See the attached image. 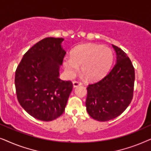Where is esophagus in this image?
I'll list each match as a JSON object with an SVG mask.
<instances>
[{
    "label": "esophagus",
    "instance_id": "34e87169",
    "mask_svg": "<svg viewBox=\"0 0 151 151\" xmlns=\"http://www.w3.org/2000/svg\"><path fill=\"white\" fill-rule=\"evenodd\" d=\"M82 84V83L80 82H78V81H73V86L74 88L76 87H78V86H80Z\"/></svg>",
    "mask_w": 151,
    "mask_h": 151
}]
</instances>
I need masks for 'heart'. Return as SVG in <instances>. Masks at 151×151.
Instances as JSON below:
<instances>
[{"mask_svg": "<svg viewBox=\"0 0 151 151\" xmlns=\"http://www.w3.org/2000/svg\"><path fill=\"white\" fill-rule=\"evenodd\" d=\"M113 62V52L109 47L86 43L73 49L71 57L63 58V66L67 75L73 77L79 71L86 79L98 80L104 77L111 69Z\"/></svg>", "mask_w": 151, "mask_h": 151, "instance_id": "obj_1", "label": "heart"}]
</instances>
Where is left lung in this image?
Wrapping results in <instances>:
<instances>
[{"label": "left lung", "mask_w": 151, "mask_h": 151, "mask_svg": "<svg viewBox=\"0 0 151 151\" xmlns=\"http://www.w3.org/2000/svg\"><path fill=\"white\" fill-rule=\"evenodd\" d=\"M112 47L116 53L114 67L102 80L86 88V111L92 118L100 122L121 115L133 96L135 70L131 60L120 48Z\"/></svg>", "instance_id": "8db88e82"}]
</instances>
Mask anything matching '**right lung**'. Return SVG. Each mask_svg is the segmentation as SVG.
I'll list each match as a JSON object with an SVG mask.
<instances>
[{
    "label": "right lung",
    "mask_w": 151,
    "mask_h": 151,
    "mask_svg": "<svg viewBox=\"0 0 151 151\" xmlns=\"http://www.w3.org/2000/svg\"><path fill=\"white\" fill-rule=\"evenodd\" d=\"M62 38L42 39L22 57L15 74L16 95L20 106L30 115L51 121L63 114L73 84L60 79L66 51Z\"/></svg>",
    "instance_id": "obj_1"
}]
</instances>
